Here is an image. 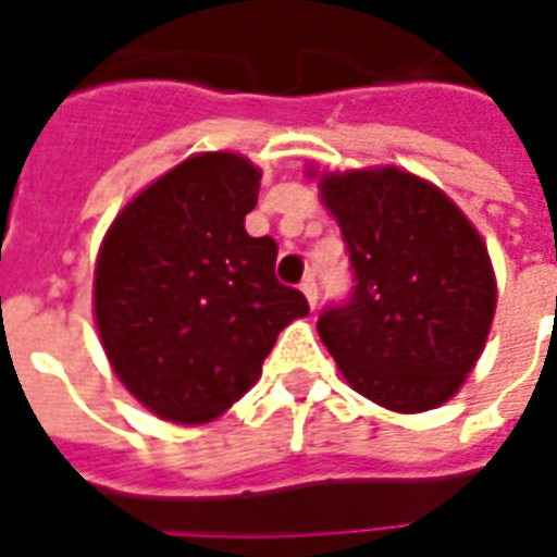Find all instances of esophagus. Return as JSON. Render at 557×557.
I'll use <instances>...</instances> for the list:
<instances>
[{
  "mask_svg": "<svg viewBox=\"0 0 557 557\" xmlns=\"http://www.w3.org/2000/svg\"><path fill=\"white\" fill-rule=\"evenodd\" d=\"M301 292H304V295H307V301H310V307H315V301H319V286H315V277H304Z\"/></svg>",
  "mask_w": 557,
  "mask_h": 557,
  "instance_id": "34e87169",
  "label": "esophagus"
}]
</instances>
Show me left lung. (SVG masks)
<instances>
[{
  "instance_id": "8db88e82",
  "label": "left lung",
  "mask_w": 557,
  "mask_h": 557,
  "mask_svg": "<svg viewBox=\"0 0 557 557\" xmlns=\"http://www.w3.org/2000/svg\"><path fill=\"white\" fill-rule=\"evenodd\" d=\"M355 289L325 307L319 337L358 394L391 411L442 406L474 370L495 315L486 244L447 196L411 172H327Z\"/></svg>"
}]
</instances>
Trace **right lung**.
Listing matches in <instances>:
<instances>
[{
  "mask_svg": "<svg viewBox=\"0 0 557 557\" xmlns=\"http://www.w3.org/2000/svg\"><path fill=\"white\" fill-rule=\"evenodd\" d=\"M262 172L242 154H194L131 199L95 265V322L115 375L172 423H206L242 399L277 334L310 313L253 238Z\"/></svg>",
  "mask_w": 557,
  "mask_h": 557,
  "instance_id": "obj_1",
  "label": "right lung"
}]
</instances>
